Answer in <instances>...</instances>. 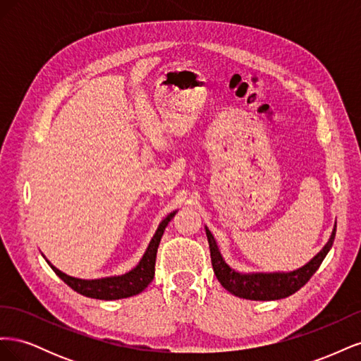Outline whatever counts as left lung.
Masks as SVG:
<instances>
[{
  "mask_svg": "<svg viewBox=\"0 0 361 361\" xmlns=\"http://www.w3.org/2000/svg\"><path fill=\"white\" fill-rule=\"evenodd\" d=\"M204 231L211 248L212 268L218 281L221 283V286L239 298L255 301H272L286 298L289 295L300 290L305 283L310 280L314 272L318 271L322 260L329 255V251L334 243L336 224L329 243H326L319 253L310 262H307L304 267L290 272H250V274L238 272L228 267L226 264V260L223 259L220 250H218L214 235L209 232L207 227H204Z\"/></svg>",
  "mask_w": 361,
  "mask_h": 361,
  "instance_id": "1",
  "label": "left lung"
}]
</instances>
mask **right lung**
<instances>
[{"mask_svg": "<svg viewBox=\"0 0 361 361\" xmlns=\"http://www.w3.org/2000/svg\"><path fill=\"white\" fill-rule=\"evenodd\" d=\"M178 211H173L170 215H167L164 220L159 223L154 238L150 239V243L145 251L143 257L138 262V265L128 271L126 274L122 276H113V277H104V279H94V280H84V279H76L64 274L60 269L54 267L51 262L47 259L52 271L71 286L73 290L84 295V297L96 298V300H120V298H128L134 297V295L143 292L149 283L154 280L155 276V260H157V251L158 245L161 243V238L166 231L167 224L173 220V216L176 215Z\"/></svg>", "mask_w": 361, "mask_h": 361, "instance_id": "add662e5", "label": "right lung"}]
</instances>
